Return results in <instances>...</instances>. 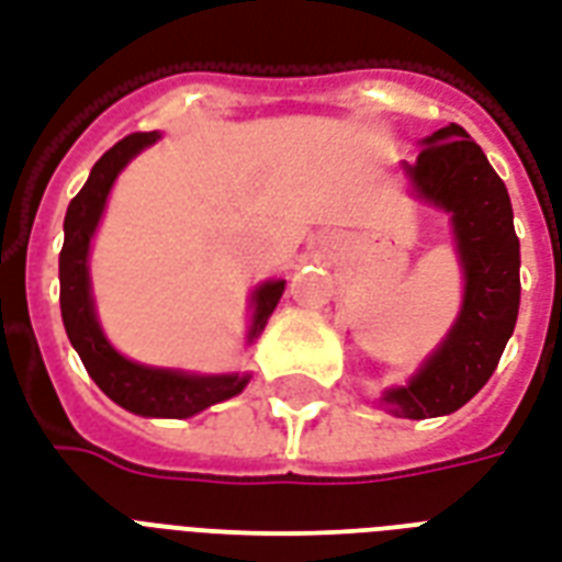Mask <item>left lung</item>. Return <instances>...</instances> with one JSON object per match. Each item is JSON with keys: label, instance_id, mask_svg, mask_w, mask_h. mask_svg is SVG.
<instances>
[{"label": "left lung", "instance_id": "left-lung-1", "mask_svg": "<svg viewBox=\"0 0 562 562\" xmlns=\"http://www.w3.org/2000/svg\"><path fill=\"white\" fill-rule=\"evenodd\" d=\"M424 145L408 177L417 195L445 206L453 218L465 302L424 370L406 387L382 396L396 417L412 420L450 415L486 385L516 328L521 296V251L504 180L459 124L438 130Z\"/></svg>", "mask_w": 562, "mask_h": 562}]
</instances>
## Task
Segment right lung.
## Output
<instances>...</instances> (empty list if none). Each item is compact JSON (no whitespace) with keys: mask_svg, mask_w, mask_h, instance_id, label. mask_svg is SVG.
I'll list each match as a JSON object with an SVG mask.
<instances>
[{"mask_svg":"<svg viewBox=\"0 0 562 562\" xmlns=\"http://www.w3.org/2000/svg\"><path fill=\"white\" fill-rule=\"evenodd\" d=\"M156 133H133L109 147L91 168L88 183L70 201L65 216V246L58 255V281H61V319L67 337L82 358L88 376L109 400L126 412L145 417H192L204 408L231 400L248 385V376H186L177 370H156L126 361L112 349L100 326H97L91 290H88V246L94 234L105 195L115 183L117 171L142 150L154 145ZM284 293V281H269L255 293V323L248 340L263 331L266 319L276 311L278 299Z\"/></svg>","mask_w":562,"mask_h":562,"instance_id":"obj_1","label":"right lung"}]
</instances>
